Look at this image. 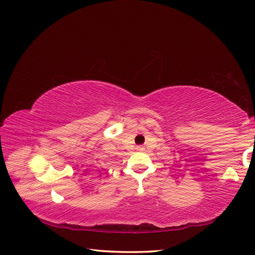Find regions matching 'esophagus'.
Returning <instances> with one entry per match:
<instances>
[{"label":"esophagus","mask_w":255,"mask_h":255,"mask_svg":"<svg viewBox=\"0 0 255 255\" xmlns=\"http://www.w3.org/2000/svg\"><path fill=\"white\" fill-rule=\"evenodd\" d=\"M137 149H138V150H142L141 146H137Z\"/></svg>","instance_id":"esophagus-1"}]
</instances>
